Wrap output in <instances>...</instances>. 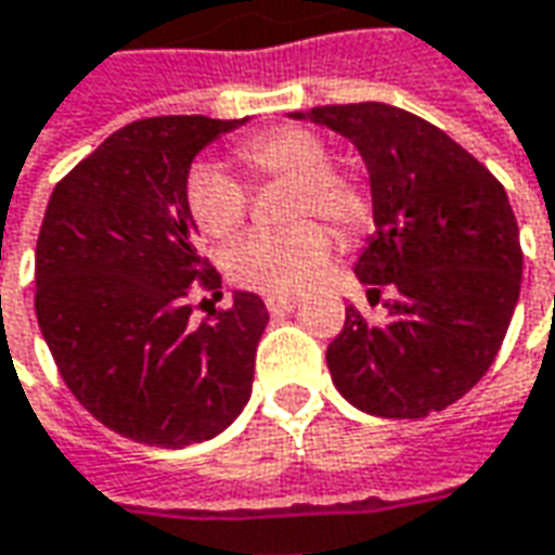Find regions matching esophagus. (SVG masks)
<instances>
[{
	"mask_svg": "<svg viewBox=\"0 0 555 555\" xmlns=\"http://www.w3.org/2000/svg\"><path fill=\"white\" fill-rule=\"evenodd\" d=\"M263 304H267V309H270L273 315H282V312H292V309L297 307V297H294V294H270Z\"/></svg>",
	"mask_w": 555,
	"mask_h": 555,
	"instance_id": "1",
	"label": "esophagus"
}]
</instances>
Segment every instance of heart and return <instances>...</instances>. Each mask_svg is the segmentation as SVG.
I'll return each instance as SVG.
<instances>
[{"label":"heart","instance_id":"obj_1","mask_svg":"<svg viewBox=\"0 0 555 555\" xmlns=\"http://www.w3.org/2000/svg\"><path fill=\"white\" fill-rule=\"evenodd\" d=\"M236 160L258 179L292 182L288 218L322 215L337 230H356L367 203L349 176L331 169V151L309 130L276 127L246 139ZM184 212L191 224L209 240H228L246 221V191L230 172L197 160L184 176ZM331 258V236L315 221H294L288 228L255 230L230 246L224 267L233 282L267 294L300 292L319 276Z\"/></svg>","mask_w":555,"mask_h":555}]
</instances>
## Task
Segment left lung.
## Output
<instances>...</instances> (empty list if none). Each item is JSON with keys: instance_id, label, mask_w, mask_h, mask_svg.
<instances>
[{"instance_id": "left-lung-1", "label": "left lung", "mask_w": 555, "mask_h": 555, "mask_svg": "<svg viewBox=\"0 0 555 555\" xmlns=\"http://www.w3.org/2000/svg\"><path fill=\"white\" fill-rule=\"evenodd\" d=\"M288 118L349 139L371 176L376 233L356 276L388 285L386 322L356 307L327 346L343 398L383 420L447 410L483 379L511 327L522 248L507 191L435 124L398 105H319Z\"/></svg>"}]
</instances>
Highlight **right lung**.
<instances>
[{"label": "right lung", "mask_w": 555, "mask_h": 555, "mask_svg": "<svg viewBox=\"0 0 555 555\" xmlns=\"http://www.w3.org/2000/svg\"><path fill=\"white\" fill-rule=\"evenodd\" d=\"M248 118L167 115L127 124L48 199L36 246V315L63 383L93 420L135 443L182 450L221 435L251 398L270 322L258 294L194 325V282L221 276L197 251L184 176Z\"/></svg>", "instance_id": "obj_1"}]
</instances>
